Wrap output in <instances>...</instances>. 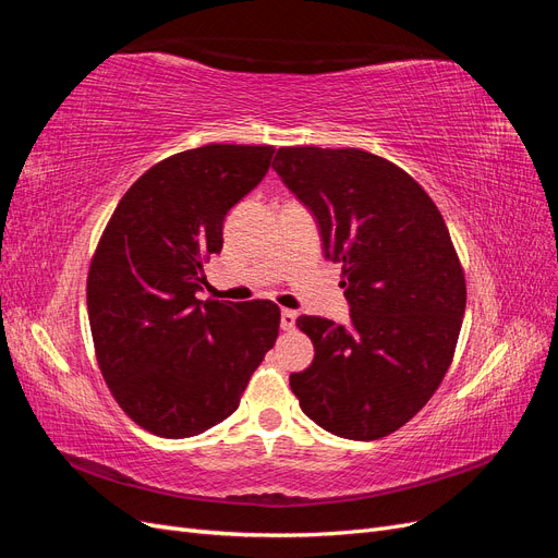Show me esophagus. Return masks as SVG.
Masks as SVG:
<instances>
[{
    "label": "esophagus",
    "instance_id": "34e87169",
    "mask_svg": "<svg viewBox=\"0 0 558 558\" xmlns=\"http://www.w3.org/2000/svg\"><path fill=\"white\" fill-rule=\"evenodd\" d=\"M295 318H298V314L293 310H281V328L283 330H293L295 328Z\"/></svg>",
    "mask_w": 558,
    "mask_h": 558
}]
</instances>
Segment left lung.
Wrapping results in <instances>:
<instances>
[{
  "mask_svg": "<svg viewBox=\"0 0 558 558\" xmlns=\"http://www.w3.org/2000/svg\"><path fill=\"white\" fill-rule=\"evenodd\" d=\"M275 172L342 263L349 324L300 316L314 361L291 375L300 408L347 440H379L445 379L465 312V279L442 214L400 167L361 148L286 146Z\"/></svg>",
  "mask_w": 558,
  "mask_h": 558,
  "instance_id": "obj_1",
  "label": "left lung"
}]
</instances>
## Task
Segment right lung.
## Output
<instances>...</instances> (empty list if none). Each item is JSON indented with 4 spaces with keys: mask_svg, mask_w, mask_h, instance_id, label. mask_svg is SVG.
<instances>
[{
    "mask_svg": "<svg viewBox=\"0 0 558 558\" xmlns=\"http://www.w3.org/2000/svg\"><path fill=\"white\" fill-rule=\"evenodd\" d=\"M275 146L207 144L132 183L99 240L88 316L99 369L123 412L181 440L221 424L279 335L269 300H197L228 211L269 170Z\"/></svg>",
    "mask_w": 558,
    "mask_h": 558,
    "instance_id": "1",
    "label": "right lung"
}]
</instances>
